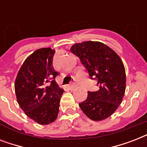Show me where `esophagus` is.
Returning <instances> with one entry per match:
<instances>
[{
	"mask_svg": "<svg viewBox=\"0 0 147 147\" xmlns=\"http://www.w3.org/2000/svg\"><path fill=\"white\" fill-rule=\"evenodd\" d=\"M69 87H70V88H71V89H74V88H75L76 87V82L71 83V85H70V86H69Z\"/></svg>",
	"mask_w": 147,
	"mask_h": 147,
	"instance_id": "obj_1",
	"label": "esophagus"
}]
</instances>
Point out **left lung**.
<instances>
[{
    "label": "left lung",
    "mask_w": 147,
    "mask_h": 147,
    "mask_svg": "<svg viewBox=\"0 0 147 147\" xmlns=\"http://www.w3.org/2000/svg\"><path fill=\"white\" fill-rule=\"evenodd\" d=\"M71 52L80 59L99 87L96 92H88L87 99L79 107L93 121L107 118L121 105L125 92V69L121 58L105 44L94 41L76 43Z\"/></svg>",
    "instance_id": "left-lung-1"
}]
</instances>
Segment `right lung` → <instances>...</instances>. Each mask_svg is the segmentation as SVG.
<instances>
[{"mask_svg":"<svg viewBox=\"0 0 147 147\" xmlns=\"http://www.w3.org/2000/svg\"><path fill=\"white\" fill-rule=\"evenodd\" d=\"M54 53L51 48L36 50L24 61L15 81L19 105L30 118L42 125L55 121L64 92L55 81L59 73L53 69Z\"/></svg>","mask_w":147,"mask_h":147,"instance_id":"right-lung-1","label":"right lung"}]
</instances>
